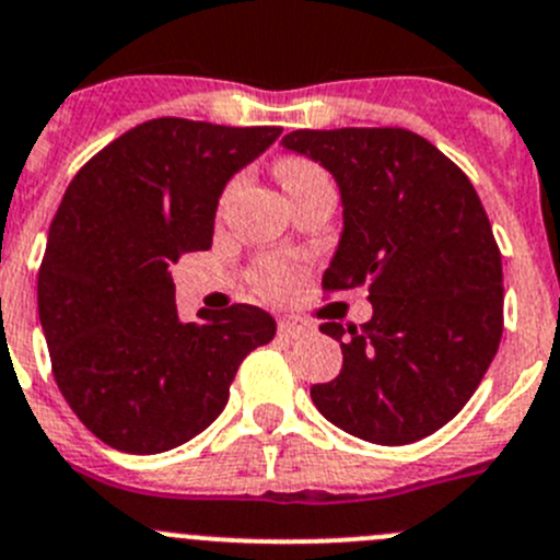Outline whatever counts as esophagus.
<instances>
[{"instance_id":"34e87169","label":"esophagus","mask_w":560,"mask_h":560,"mask_svg":"<svg viewBox=\"0 0 560 560\" xmlns=\"http://www.w3.org/2000/svg\"><path fill=\"white\" fill-rule=\"evenodd\" d=\"M306 334H308L306 319H301V317H281L279 319V336H284V339H298V336H306Z\"/></svg>"}]
</instances>
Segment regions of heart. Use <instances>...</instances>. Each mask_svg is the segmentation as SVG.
<instances>
[{"label": "heart", "mask_w": 560, "mask_h": 560, "mask_svg": "<svg viewBox=\"0 0 560 560\" xmlns=\"http://www.w3.org/2000/svg\"><path fill=\"white\" fill-rule=\"evenodd\" d=\"M314 175H323V170L314 164H308V161L290 159L279 166V177H281V183H284L287 191ZM254 281H257V287L262 290V295L284 298L287 292L295 290V284L301 281V268L292 262H287V259H270V262L259 265V270L254 273Z\"/></svg>", "instance_id": "obj_1"}]
</instances>
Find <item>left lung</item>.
<instances>
[{
  "label": "left lung",
  "instance_id": "left-lung-1",
  "mask_svg": "<svg viewBox=\"0 0 560 560\" xmlns=\"http://www.w3.org/2000/svg\"><path fill=\"white\" fill-rule=\"evenodd\" d=\"M287 150L336 177L345 232L325 292L366 287L372 319L319 330L341 372L312 385L330 424L405 446L448 424L474 396L503 334L501 248L474 183L407 128L292 130Z\"/></svg>",
  "mask_w": 560,
  "mask_h": 560
}]
</instances>
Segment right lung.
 Segmentation results:
<instances>
[{"instance_id": "right-lung-1", "label": "right lung", "mask_w": 560, "mask_h": 560, "mask_svg": "<svg viewBox=\"0 0 560 560\" xmlns=\"http://www.w3.org/2000/svg\"><path fill=\"white\" fill-rule=\"evenodd\" d=\"M159 117L125 130L70 180L37 273L51 372L106 446L161 454L208 430L243 358L276 336L248 303L177 317L170 268L208 252L226 180L279 139Z\"/></svg>"}]
</instances>
